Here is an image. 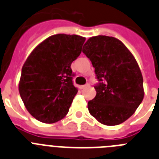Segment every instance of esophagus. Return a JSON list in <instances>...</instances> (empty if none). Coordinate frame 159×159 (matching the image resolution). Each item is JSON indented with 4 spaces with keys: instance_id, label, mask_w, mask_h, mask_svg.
<instances>
[{
    "instance_id": "esophagus-1",
    "label": "esophagus",
    "mask_w": 159,
    "mask_h": 159,
    "mask_svg": "<svg viewBox=\"0 0 159 159\" xmlns=\"http://www.w3.org/2000/svg\"><path fill=\"white\" fill-rule=\"evenodd\" d=\"M89 84H85V85H81V86H80V88H81V89H85V88H86V87H88V86H89Z\"/></svg>"
}]
</instances>
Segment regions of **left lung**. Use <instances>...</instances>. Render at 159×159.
<instances>
[{"mask_svg":"<svg viewBox=\"0 0 159 159\" xmlns=\"http://www.w3.org/2000/svg\"><path fill=\"white\" fill-rule=\"evenodd\" d=\"M82 52L91 61L98 81L94 86L96 96L88 102L89 114L104 125L122 123L144 97L137 61L121 41L108 36L90 38Z\"/></svg>","mask_w":159,"mask_h":159,"instance_id":"1","label":"left lung"}]
</instances>
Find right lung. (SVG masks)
Segmentation results:
<instances>
[{
    "label": "right lung",
    "instance_id": "1",
    "mask_svg": "<svg viewBox=\"0 0 159 159\" xmlns=\"http://www.w3.org/2000/svg\"><path fill=\"white\" fill-rule=\"evenodd\" d=\"M85 38L56 34L33 50L24 66L19 93L33 117L44 123L62 119L69 112L78 89L71 64L81 54Z\"/></svg>",
    "mask_w": 159,
    "mask_h": 159
}]
</instances>
